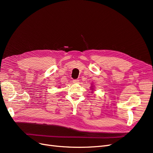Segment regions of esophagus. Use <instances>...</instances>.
<instances>
[{
	"label": "esophagus",
	"instance_id": "1",
	"mask_svg": "<svg viewBox=\"0 0 153 153\" xmlns=\"http://www.w3.org/2000/svg\"><path fill=\"white\" fill-rule=\"evenodd\" d=\"M73 82L74 84H77V83L79 82V80H77V79H76V80H73Z\"/></svg>",
	"mask_w": 153,
	"mask_h": 153
}]
</instances>
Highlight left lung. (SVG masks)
<instances>
[{"label":"left lung","instance_id":"obj_1","mask_svg":"<svg viewBox=\"0 0 153 153\" xmlns=\"http://www.w3.org/2000/svg\"><path fill=\"white\" fill-rule=\"evenodd\" d=\"M91 87H92V86H91ZM91 89H93V88H91ZM92 91H93V90H92Z\"/></svg>","mask_w":153,"mask_h":153}]
</instances>
